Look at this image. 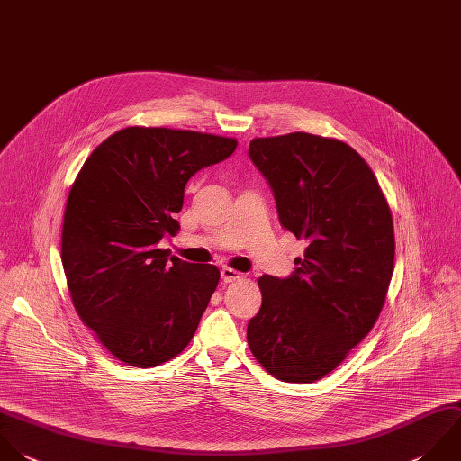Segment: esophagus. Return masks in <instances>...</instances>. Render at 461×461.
<instances>
[{"label":"esophagus","instance_id":"esophagus-1","mask_svg":"<svg viewBox=\"0 0 461 461\" xmlns=\"http://www.w3.org/2000/svg\"><path fill=\"white\" fill-rule=\"evenodd\" d=\"M241 277H243V274L238 272V270H232V268H223V270H221V279H223V283H232V281H238V279H241Z\"/></svg>","mask_w":461,"mask_h":461}]
</instances>
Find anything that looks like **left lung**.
I'll return each mask as SVG.
<instances>
[{"mask_svg":"<svg viewBox=\"0 0 461 461\" xmlns=\"http://www.w3.org/2000/svg\"><path fill=\"white\" fill-rule=\"evenodd\" d=\"M252 164L268 182L281 225L308 243L288 277L261 276L247 342L283 382L333 371L371 331L394 261L389 205L364 158L310 133L254 139Z\"/></svg>","mask_w":461,"mask_h":461,"instance_id":"1","label":"left lung"}]
</instances>
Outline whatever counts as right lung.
<instances>
[{
  "label": "right lung",
  "instance_id": "1",
  "mask_svg": "<svg viewBox=\"0 0 461 461\" xmlns=\"http://www.w3.org/2000/svg\"><path fill=\"white\" fill-rule=\"evenodd\" d=\"M238 142L169 128H126L85 162L68 194L61 259L74 306L106 349L135 367L193 339L220 270L158 249L180 229L185 184Z\"/></svg>",
  "mask_w": 461,
  "mask_h": 461
}]
</instances>
